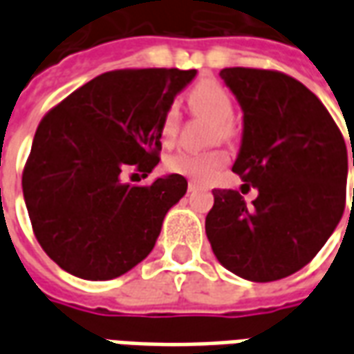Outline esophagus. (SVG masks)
Returning <instances> with one entry per match:
<instances>
[{
    "mask_svg": "<svg viewBox=\"0 0 354 354\" xmlns=\"http://www.w3.org/2000/svg\"><path fill=\"white\" fill-rule=\"evenodd\" d=\"M199 187L201 184L197 182V180H189V182H187V189H189V192H193V189H199Z\"/></svg>",
    "mask_w": 354,
    "mask_h": 354,
    "instance_id": "1",
    "label": "esophagus"
}]
</instances>
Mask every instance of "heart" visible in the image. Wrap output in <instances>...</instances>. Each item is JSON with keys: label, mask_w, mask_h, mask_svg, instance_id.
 Returning <instances> with one entry per match:
<instances>
[{"label": "heart", "mask_w": 354, "mask_h": 354, "mask_svg": "<svg viewBox=\"0 0 354 354\" xmlns=\"http://www.w3.org/2000/svg\"><path fill=\"white\" fill-rule=\"evenodd\" d=\"M187 102L195 113L212 119L216 123L214 136L218 138H231L233 136V98L225 88L216 81H201L189 91ZM180 131V111L176 106L165 109L159 123V138L162 144H172ZM227 162V153L223 149H208V151H192L180 149L170 153L165 159V167L170 172L184 174L193 180H210L218 170Z\"/></svg>", "instance_id": "1"}]
</instances>
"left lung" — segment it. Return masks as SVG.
<instances>
[{
	"instance_id": "8db88e82",
	"label": "left lung",
	"mask_w": 354,
	"mask_h": 354,
	"mask_svg": "<svg viewBox=\"0 0 354 354\" xmlns=\"http://www.w3.org/2000/svg\"><path fill=\"white\" fill-rule=\"evenodd\" d=\"M220 77L245 111L233 172L258 197L246 205L239 192L214 189L207 237L231 273L279 281L307 266L342 220L345 140L324 104L286 73L225 68Z\"/></svg>"
}]
</instances>
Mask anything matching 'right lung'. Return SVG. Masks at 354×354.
I'll use <instances>...</instances> for the list:
<instances>
[{
  "label": "right lung",
  "mask_w": 354,
  "mask_h": 354,
  "mask_svg": "<svg viewBox=\"0 0 354 354\" xmlns=\"http://www.w3.org/2000/svg\"><path fill=\"white\" fill-rule=\"evenodd\" d=\"M195 70H113L50 108L37 124L22 192L37 243L64 271L87 281L121 277L153 250L162 220L182 199L180 174L149 185L159 162V123Z\"/></svg>",
  "instance_id": "1"
}]
</instances>
